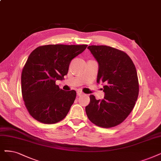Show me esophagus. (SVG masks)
Returning <instances> with one entry per match:
<instances>
[{"instance_id":"obj_1","label":"esophagus","mask_w":161,"mask_h":161,"mask_svg":"<svg viewBox=\"0 0 161 161\" xmlns=\"http://www.w3.org/2000/svg\"><path fill=\"white\" fill-rule=\"evenodd\" d=\"M76 93H77V95H78V96H81V95L83 94V92L81 91H80V90H79V91H77Z\"/></svg>"}]
</instances>
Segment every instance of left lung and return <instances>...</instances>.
Returning <instances> with one entry per match:
<instances>
[{"instance_id":"1","label":"left lung","mask_w":161,"mask_h":161,"mask_svg":"<svg viewBox=\"0 0 161 161\" xmlns=\"http://www.w3.org/2000/svg\"><path fill=\"white\" fill-rule=\"evenodd\" d=\"M98 63L97 82H104V97L91 102L86 113L91 122L99 127L109 128L123 122L133 109L139 95L137 70L132 60L125 52L106 46H90Z\"/></svg>"}]
</instances>
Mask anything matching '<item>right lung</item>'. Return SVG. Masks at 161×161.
<instances>
[{"label":"right lung","mask_w":161,"mask_h":161,"mask_svg":"<svg viewBox=\"0 0 161 161\" xmlns=\"http://www.w3.org/2000/svg\"><path fill=\"white\" fill-rule=\"evenodd\" d=\"M87 45H47L29 55L21 76L25 106L35 119L55 124L66 117L76 98V91H65L55 84L67 75L69 64Z\"/></svg>","instance_id":"right-lung-1"}]
</instances>
